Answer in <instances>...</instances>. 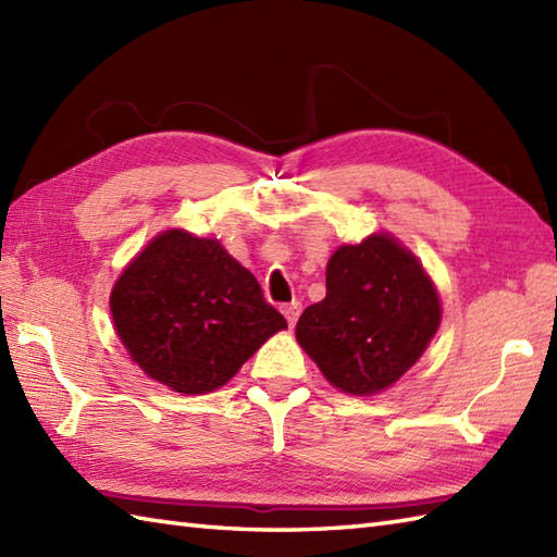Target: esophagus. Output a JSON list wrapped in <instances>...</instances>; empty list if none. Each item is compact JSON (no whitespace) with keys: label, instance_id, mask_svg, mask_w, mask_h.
<instances>
[{"label":"esophagus","instance_id":"obj_1","mask_svg":"<svg viewBox=\"0 0 557 557\" xmlns=\"http://www.w3.org/2000/svg\"><path fill=\"white\" fill-rule=\"evenodd\" d=\"M282 313H285L289 327H294V323H297V318H299V313H301V304H299V301L285 304V306H282Z\"/></svg>","mask_w":557,"mask_h":557}]
</instances>
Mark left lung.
<instances>
[{
  "instance_id": "8db88e82",
  "label": "left lung",
  "mask_w": 557,
  "mask_h": 557,
  "mask_svg": "<svg viewBox=\"0 0 557 557\" xmlns=\"http://www.w3.org/2000/svg\"><path fill=\"white\" fill-rule=\"evenodd\" d=\"M325 289L301 313L297 342L342 393L375 395L397 383L441 325L435 285L389 234L339 246Z\"/></svg>"
}]
</instances>
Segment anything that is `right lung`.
Listing matches in <instances>:
<instances>
[{
  "label": "right lung",
  "instance_id": "add662e5",
  "mask_svg": "<svg viewBox=\"0 0 557 557\" xmlns=\"http://www.w3.org/2000/svg\"><path fill=\"white\" fill-rule=\"evenodd\" d=\"M110 311L128 357L184 395L222 387L287 327L258 280L218 239L184 230L158 234L124 268Z\"/></svg>",
  "mask_w": 557,
  "mask_h": 557
}]
</instances>
